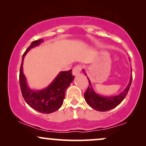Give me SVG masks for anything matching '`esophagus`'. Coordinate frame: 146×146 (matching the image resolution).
I'll return each mask as SVG.
<instances>
[{
	"label": "esophagus",
	"instance_id": "34e87169",
	"mask_svg": "<svg viewBox=\"0 0 146 146\" xmlns=\"http://www.w3.org/2000/svg\"><path fill=\"white\" fill-rule=\"evenodd\" d=\"M82 71V66H75L74 68H73V71H72V73L73 75H78L80 74V73Z\"/></svg>",
	"mask_w": 146,
	"mask_h": 146
}]
</instances>
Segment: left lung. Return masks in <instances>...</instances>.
Instances as JSON below:
<instances>
[{"label":"left lung","mask_w":146,"mask_h":146,"mask_svg":"<svg viewBox=\"0 0 146 146\" xmlns=\"http://www.w3.org/2000/svg\"><path fill=\"white\" fill-rule=\"evenodd\" d=\"M84 72L85 73L84 71ZM88 80L90 86H88L86 91L84 93V98L86 103L93 109L98 110V111L104 112L115 108L124 100L125 96L128 94L130 85H131L132 75L130 78L128 85L123 92H121L119 95H116V96L110 97L101 96V95L97 94L92 88L91 83H90L89 79L88 78Z\"/></svg>","instance_id":"8db88e82"}]
</instances>
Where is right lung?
<instances>
[{
	"label": "right lung",
	"mask_w": 146,
	"mask_h": 146,
	"mask_svg": "<svg viewBox=\"0 0 146 146\" xmlns=\"http://www.w3.org/2000/svg\"><path fill=\"white\" fill-rule=\"evenodd\" d=\"M44 40L39 39L32 42L31 45L23 55L20 69L19 82L23 98L28 105L33 109L41 113L49 114L58 110L63 104L65 92L75 77L72 75V70L62 71L57 75L49 86L40 90L30 89L27 84L26 78L23 71V60L25 55L32 48L43 42Z\"/></svg>",
	"instance_id": "right-lung-1"
}]
</instances>
